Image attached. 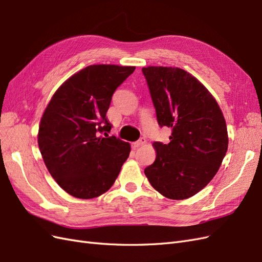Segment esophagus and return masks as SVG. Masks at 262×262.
Here are the masks:
<instances>
[{
	"label": "esophagus",
	"instance_id": "esophagus-1",
	"mask_svg": "<svg viewBox=\"0 0 262 262\" xmlns=\"http://www.w3.org/2000/svg\"><path fill=\"white\" fill-rule=\"evenodd\" d=\"M146 144V139L145 138H140L139 140H137V141H135V143H133V148L134 149H136V148H138V147H140V146H143V145H145Z\"/></svg>",
	"mask_w": 262,
	"mask_h": 262
}]
</instances>
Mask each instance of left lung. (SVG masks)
I'll use <instances>...</instances> for the list:
<instances>
[{"instance_id": "obj_1", "label": "left lung", "mask_w": 262, "mask_h": 262, "mask_svg": "<svg viewBox=\"0 0 262 262\" xmlns=\"http://www.w3.org/2000/svg\"><path fill=\"white\" fill-rule=\"evenodd\" d=\"M160 127L169 144L155 141L156 160L145 169L154 188L171 200L193 196L217 172L228 147L225 118L207 89L172 67L143 68Z\"/></svg>"}]
</instances>
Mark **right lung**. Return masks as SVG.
Wrapping results in <instances>:
<instances>
[{"label": "right lung", "instance_id": "right-lung-1", "mask_svg": "<svg viewBox=\"0 0 262 262\" xmlns=\"http://www.w3.org/2000/svg\"><path fill=\"white\" fill-rule=\"evenodd\" d=\"M134 71L135 67L89 66L57 90L43 112L40 154L51 177L74 198L105 193L128 158L130 145L108 136L106 112L116 89Z\"/></svg>", "mask_w": 262, "mask_h": 262}]
</instances>
